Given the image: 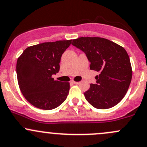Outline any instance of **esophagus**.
Listing matches in <instances>:
<instances>
[{"instance_id": "esophagus-1", "label": "esophagus", "mask_w": 147, "mask_h": 147, "mask_svg": "<svg viewBox=\"0 0 147 147\" xmlns=\"http://www.w3.org/2000/svg\"><path fill=\"white\" fill-rule=\"evenodd\" d=\"M72 83H73L74 84H78L80 82H77V81H72Z\"/></svg>"}]
</instances>
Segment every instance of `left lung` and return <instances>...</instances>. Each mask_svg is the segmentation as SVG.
Here are the masks:
<instances>
[{"instance_id":"1","label":"left lung","mask_w":147,"mask_h":147,"mask_svg":"<svg viewBox=\"0 0 147 147\" xmlns=\"http://www.w3.org/2000/svg\"><path fill=\"white\" fill-rule=\"evenodd\" d=\"M72 45L86 54L90 70L99 72L96 84L84 93L86 100L98 109L114 107L127 92L132 77L129 57L122 47L101 37H82Z\"/></svg>"}]
</instances>
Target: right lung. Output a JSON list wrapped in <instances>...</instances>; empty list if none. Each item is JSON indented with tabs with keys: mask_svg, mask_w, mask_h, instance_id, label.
<instances>
[{
	"mask_svg": "<svg viewBox=\"0 0 147 147\" xmlns=\"http://www.w3.org/2000/svg\"><path fill=\"white\" fill-rule=\"evenodd\" d=\"M70 40L45 42L28 47L18 59V85L25 99L37 108L52 110L63 103L69 94V83L55 81L61 56Z\"/></svg>",
	"mask_w": 147,
	"mask_h": 147,
	"instance_id": "obj_1",
	"label": "right lung"
}]
</instances>
